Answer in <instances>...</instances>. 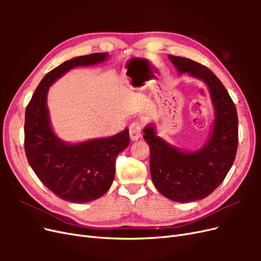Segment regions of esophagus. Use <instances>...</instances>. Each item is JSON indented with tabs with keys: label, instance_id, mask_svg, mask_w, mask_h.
I'll return each instance as SVG.
<instances>
[{
	"label": "esophagus",
	"instance_id": "34e87169",
	"mask_svg": "<svg viewBox=\"0 0 261 261\" xmlns=\"http://www.w3.org/2000/svg\"><path fill=\"white\" fill-rule=\"evenodd\" d=\"M141 124L139 122H134L129 126V137L132 140H138L141 137Z\"/></svg>",
	"mask_w": 261,
	"mask_h": 261
}]
</instances>
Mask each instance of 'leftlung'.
<instances>
[{
  "label": "left lung",
  "mask_w": 261,
  "mask_h": 261,
  "mask_svg": "<svg viewBox=\"0 0 261 261\" xmlns=\"http://www.w3.org/2000/svg\"><path fill=\"white\" fill-rule=\"evenodd\" d=\"M179 74L187 73L208 87L215 121L208 140L187 151L156 135L153 124L144 128L150 147V174L164 197L177 202L203 199L222 183L233 165L239 145V118L223 84L209 68L193 60L169 55Z\"/></svg>",
  "instance_id": "1"
}]
</instances>
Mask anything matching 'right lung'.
<instances>
[{
    "instance_id": "add662e5",
    "label": "right lung",
    "mask_w": 261,
    "mask_h": 261,
    "mask_svg": "<svg viewBox=\"0 0 261 261\" xmlns=\"http://www.w3.org/2000/svg\"><path fill=\"white\" fill-rule=\"evenodd\" d=\"M108 58L107 52L93 53L62 63L43 77L26 108L27 160L42 184L69 202H89L109 191L115 175L117 154L129 145V133L125 128L111 137L65 143L52 129L46 97L50 86L68 70L97 65Z\"/></svg>"
}]
</instances>
